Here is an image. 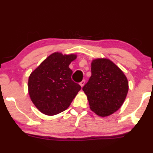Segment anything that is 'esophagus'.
I'll list each match as a JSON object with an SVG mask.
<instances>
[{
  "label": "esophagus",
  "instance_id": "34e87169",
  "mask_svg": "<svg viewBox=\"0 0 153 153\" xmlns=\"http://www.w3.org/2000/svg\"><path fill=\"white\" fill-rule=\"evenodd\" d=\"M85 79H83L82 81V82H79V85H80L81 87H82L83 86L85 85Z\"/></svg>",
  "mask_w": 153,
  "mask_h": 153
}]
</instances>
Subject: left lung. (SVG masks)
Returning <instances> with one entry per match:
<instances>
[{
  "mask_svg": "<svg viewBox=\"0 0 153 153\" xmlns=\"http://www.w3.org/2000/svg\"><path fill=\"white\" fill-rule=\"evenodd\" d=\"M91 76L82 90L87 96L90 109L100 117L117 111L123 103L128 91L126 76L108 59L91 62Z\"/></svg>",
  "mask_w": 153,
  "mask_h": 153,
  "instance_id": "left-lung-1",
  "label": "left lung"
}]
</instances>
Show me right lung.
Segmentation results:
<instances>
[{"label":"right lung","instance_id":"1","mask_svg":"<svg viewBox=\"0 0 153 153\" xmlns=\"http://www.w3.org/2000/svg\"><path fill=\"white\" fill-rule=\"evenodd\" d=\"M77 55L54 53L32 72L28 79V92L35 107L44 114L53 116L69 107L81 89L71 79L68 67Z\"/></svg>","mask_w":153,"mask_h":153}]
</instances>
